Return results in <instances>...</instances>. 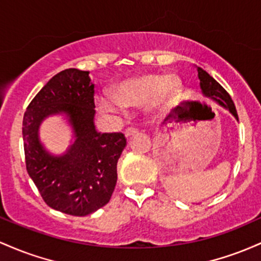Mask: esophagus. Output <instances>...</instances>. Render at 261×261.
Masks as SVG:
<instances>
[{
  "instance_id": "34e87169",
  "label": "esophagus",
  "mask_w": 261,
  "mask_h": 261,
  "mask_svg": "<svg viewBox=\"0 0 261 261\" xmlns=\"http://www.w3.org/2000/svg\"><path fill=\"white\" fill-rule=\"evenodd\" d=\"M137 134H138V130L134 129V128H127V129H125V132H124V136H125V138H127V139H129L134 136H137Z\"/></svg>"
}]
</instances>
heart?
<instances>
[{"mask_svg":"<svg viewBox=\"0 0 261 261\" xmlns=\"http://www.w3.org/2000/svg\"><path fill=\"white\" fill-rule=\"evenodd\" d=\"M110 97H97L96 105L107 113H121L123 108L146 105L155 119L168 116L182 95V85L175 75L142 74L119 81L111 89Z\"/></svg>","mask_w":261,"mask_h":261,"instance_id":"1","label":"heart"}]
</instances>
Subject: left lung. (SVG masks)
Listing matches in <instances>:
<instances>
[{"mask_svg": "<svg viewBox=\"0 0 261 261\" xmlns=\"http://www.w3.org/2000/svg\"><path fill=\"white\" fill-rule=\"evenodd\" d=\"M195 67L196 70H197V76L198 80H200V89L202 96L211 99V101L216 102L219 106L223 107L224 110H227L228 112L237 119V122H238L239 119L238 115H237L236 106H234L232 98L228 95V92L225 91L223 87H222L221 85L208 74V72H206L203 69H201V67L198 66Z\"/></svg>", "mask_w": 261, "mask_h": 261, "instance_id": "obj_1", "label": "left lung"}]
</instances>
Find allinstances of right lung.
<instances>
[{"instance_id":"1","label":"right lung","mask_w":261,"mask_h":261,"mask_svg":"<svg viewBox=\"0 0 261 261\" xmlns=\"http://www.w3.org/2000/svg\"><path fill=\"white\" fill-rule=\"evenodd\" d=\"M90 71L65 69L32 99L23 117L25 165L43 200L66 215H91L111 200L124 134L99 133L95 125V85ZM59 116L69 138L55 146L41 138L46 119Z\"/></svg>"}]
</instances>
